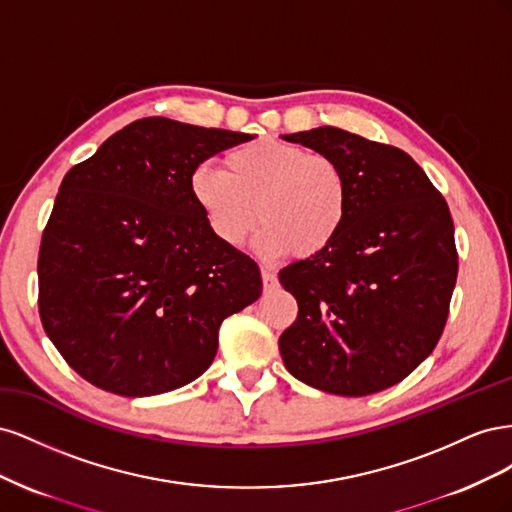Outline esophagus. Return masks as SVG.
Masks as SVG:
<instances>
[{
    "mask_svg": "<svg viewBox=\"0 0 512 512\" xmlns=\"http://www.w3.org/2000/svg\"><path fill=\"white\" fill-rule=\"evenodd\" d=\"M260 275H262V284H265L267 290H271V288L277 286V275H275V271H273L271 267L262 265V267H260Z\"/></svg>",
    "mask_w": 512,
    "mask_h": 512,
    "instance_id": "obj_1",
    "label": "esophagus"
}]
</instances>
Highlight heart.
<instances>
[{
	"label": "heart",
	"instance_id": "obj_1",
	"mask_svg": "<svg viewBox=\"0 0 512 512\" xmlns=\"http://www.w3.org/2000/svg\"><path fill=\"white\" fill-rule=\"evenodd\" d=\"M190 194L213 237L228 247L250 239L260 215L265 226L256 245L265 256L324 252L342 232L350 207L342 166L275 138L232 147L224 170L196 166Z\"/></svg>",
	"mask_w": 512,
	"mask_h": 512
}]
</instances>
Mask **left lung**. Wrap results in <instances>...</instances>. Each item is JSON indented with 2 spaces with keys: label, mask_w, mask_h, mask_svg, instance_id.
<instances>
[{
  "label": "left lung",
  "mask_w": 512,
  "mask_h": 512,
  "mask_svg": "<svg viewBox=\"0 0 512 512\" xmlns=\"http://www.w3.org/2000/svg\"><path fill=\"white\" fill-rule=\"evenodd\" d=\"M344 168L350 207L327 250L280 271L299 305L280 335L294 378L363 397L410 376L436 348L457 282L444 196L406 151L339 128L286 134Z\"/></svg>",
  "instance_id": "1"
}]
</instances>
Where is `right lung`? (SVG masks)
Masks as SVG:
<instances>
[{"label": "right lung", "mask_w": 512, "mask_h": 512, "mask_svg": "<svg viewBox=\"0 0 512 512\" xmlns=\"http://www.w3.org/2000/svg\"><path fill=\"white\" fill-rule=\"evenodd\" d=\"M252 138L145 117L68 170L42 230L38 312L81 378L149 397L213 363L220 324L260 297L262 280L213 237L190 175Z\"/></svg>", "instance_id": "right-lung-1"}]
</instances>
